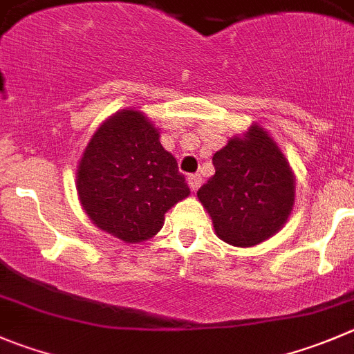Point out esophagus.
Listing matches in <instances>:
<instances>
[{
    "label": "esophagus",
    "instance_id": "obj_1",
    "mask_svg": "<svg viewBox=\"0 0 354 354\" xmlns=\"http://www.w3.org/2000/svg\"><path fill=\"white\" fill-rule=\"evenodd\" d=\"M187 184H189L191 191H196L198 187L201 186V175L200 174H193L187 177Z\"/></svg>",
    "mask_w": 354,
    "mask_h": 354
}]
</instances>
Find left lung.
Masks as SVG:
<instances>
[{"label":"left lung","instance_id":"obj_1","mask_svg":"<svg viewBox=\"0 0 354 354\" xmlns=\"http://www.w3.org/2000/svg\"><path fill=\"white\" fill-rule=\"evenodd\" d=\"M214 177L198 189L215 234L233 247H255L288 221L295 175L271 136L259 124L227 140L212 158Z\"/></svg>","mask_w":354,"mask_h":354}]
</instances>
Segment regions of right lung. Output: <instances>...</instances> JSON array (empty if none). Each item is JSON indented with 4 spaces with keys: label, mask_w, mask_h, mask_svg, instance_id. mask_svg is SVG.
Listing matches in <instances>:
<instances>
[{
    "label": "right lung",
    "mask_w": 354,
    "mask_h": 354,
    "mask_svg": "<svg viewBox=\"0 0 354 354\" xmlns=\"http://www.w3.org/2000/svg\"><path fill=\"white\" fill-rule=\"evenodd\" d=\"M76 191L90 221L124 243L153 238L165 214L191 193L160 130L130 107L107 118L86 144Z\"/></svg>",
    "instance_id": "add662e5"
}]
</instances>
